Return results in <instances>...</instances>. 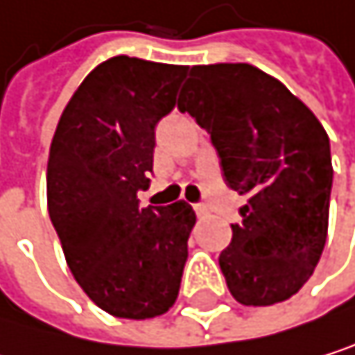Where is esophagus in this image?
<instances>
[{"mask_svg":"<svg viewBox=\"0 0 355 355\" xmlns=\"http://www.w3.org/2000/svg\"><path fill=\"white\" fill-rule=\"evenodd\" d=\"M194 211H197V216H207L209 214V207L205 203H197V205H194Z\"/></svg>","mask_w":355,"mask_h":355,"instance_id":"1","label":"esophagus"}]
</instances>
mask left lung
<instances>
[{"label": "left lung", "instance_id": "1", "mask_svg": "<svg viewBox=\"0 0 355 355\" xmlns=\"http://www.w3.org/2000/svg\"><path fill=\"white\" fill-rule=\"evenodd\" d=\"M180 110L211 135L224 182L248 205L218 262L241 305L267 307L311 277L328 230L330 139L313 112L248 63L197 65Z\"/></svg>", "mask_w": 355, "mask_h": 355}]
</instances>
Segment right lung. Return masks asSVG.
Listing matches in <instances>:
<instances>
[{
	"mask_svg": "<svg viewBox=\"0 0 355 355\" xmlns=\"http://www.w3.org/2000/svg\"><path fill=\"white\" fill-rule=\"evenodd\" d=\"M188 67L114 57L84 78L52 137L48 214L65 260L97 307L156 318L175 303L192 207H139L154 163V129L175 103Z\"/></svg>",
	"mask_w": 355,
	"mask_h": 355,
	"instance_id": "add662e5",
	"label": "right lung"
}]
</instances>
